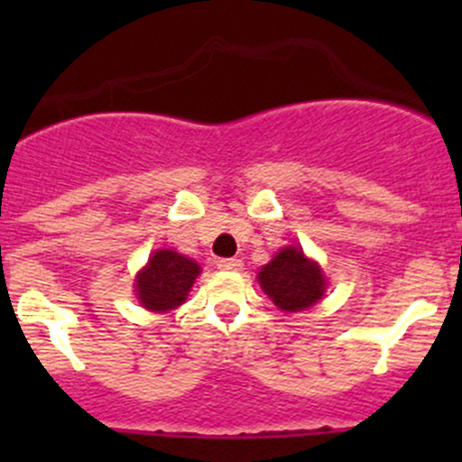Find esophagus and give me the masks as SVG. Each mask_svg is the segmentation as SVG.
Wrapping results in <instances>:
<instances>
[{
	"mask_svg": "<svg viewBox=\"0 0 462 462\" xmlns=\"http://www.w3.org/2000/svg\"><path fill=\"white\" fill-rule=\"evenodd\" d=\"M218 270H241V261L239 259H218L217 261Z\"/></svg>",
	"mask_w": 462,
	"mask_h": 462,
	"instance_id": "obj_1",
	"label": "esophagus"
}]
</instances>
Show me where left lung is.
Wrapping results in <instances>:
<instances>
[{"label": "left lung", "instance_id": "1", "mask_svg": "<svg viewBox=\"0 0 462 462\" xmlns=\"http://www.w3.org/2000/svg\"><path fill=\"white\" fill-rule=\"evenodd\" d=\"M257 279L273 304L286 313L310 309L326 292L321 268L297 245L279 250L273 261L259 270Z\"/></svg>", "mask_w": 462, "mask_h": 462}]
</instances>
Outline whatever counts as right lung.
I'll return each instance as SVG.
<instances>
[{"label": "right lung", "mask_w": 462, "mask_h": 462, "mask_svg": "<svg viewBox=\"0 0 462 462\" xmlns=\"http://www.w3.org/2000/svg\"><path fill=\"white\" fill-rule=\"evenodd\" d=\"M201 274L197 261L174 250H156L147 261V265L136 274L138 301L153 313L174 310L188 300L194 279Z\"/></svg>", "instance_id": "add662e5"}]
</instances>
